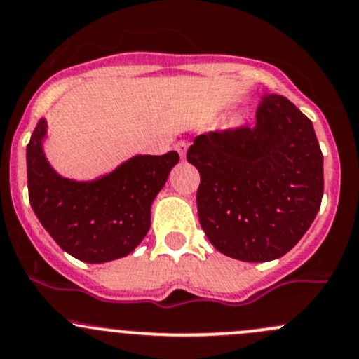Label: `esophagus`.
<instances>
[{"label": "esophagus", "mask_w": 359, "mask_h": 359, "mask_svg": "<svg viewBox=\"0 0 359 359\" xmlns=\"http://www.w3.org/2000/svg\"><path fill=\"white\" fill-rule=\"evenodd\" d=\"M187 148H189L187 140H180V142L175 143V150L179 151V155L182 156V158L185 156V151H187Z\"/></svg>", "instance_id": "34e87169"}]
</instances>
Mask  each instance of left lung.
I'll list each match as a JSON object with an SVG mask.
<instances>
[{
  "instance_id": "1",
  "label": "left lung",
  "mask_w": 359,
  "mask_h": 359,
  "mask_svg": "<svg viewBox=\"0 0 359 359\" xmlns=\"http://www.w3.org/2000/svg\"><path fill=\"white\" fill-rule=\"evenodd\" d=\"M187 162L201 174V226L226 257L250 263L283 257L319 212L324 170L314 126L278 94H263L253 128L194 138Z\"/></svg>"
}]
</instances>
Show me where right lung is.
<instances>
[{"label":"right lung","mask_w":359,"mask_h":359,"mask_svg":"<svg viewBox=\"0 0 359 359\" xmlns=\"http://www.w3.org/2000/svg\"><path fill=\"white\" fill-rule=\"evenodd\" d=\"M47 119L27 145L28 197L34 212L62 250L86 263L126 257L150 229L151 203L179 162L177 151L135 155L100 179H65L43 151Z\"/></svg>","instance_id":"right-lung-1"}]
</instances>
